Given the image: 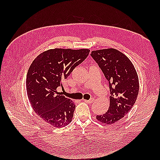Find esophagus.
Instances as JSON below:
<instances>
[{
    "mask_svg": "<svg viewBox=\"0 0 160 160\" xmlns=\"http://www.w3.org/2000/svg\"><path fill=\"white\" fill-rule=\"evenodd\" d=\"M84 100V102H85L89 103V104L93 103V102H94V99H93V98H91V99L89 100Z\"/></svg>",
    "mask_w": 160,
    "mask_h": 160,
    "instance_id": "obj_1",
    "label": "esophagus"
}]
</instances>
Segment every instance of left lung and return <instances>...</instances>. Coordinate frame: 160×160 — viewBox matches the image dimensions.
I'll use <instances>...</instances> for the list:
<instances>
[{
    "label": "left lung",
    "instance_id": "8db88e82",
    "mask_svg": "<svg viewBox=\"0 0 160 160\" xmlns=\"http://www.w3.org/2000/svg\"><path fill=\"white\" fill-rule=\"evenodd\" d=\"M91 56L108 82L111 93L107 112L98 115L96 119L102 123L113 124L124 118L136 101L139 92L136 70L131 60L117 49L93 51Z\"/></svg>",
    "mask_w": 160,
    "mask_h": 160
}]
</instances>
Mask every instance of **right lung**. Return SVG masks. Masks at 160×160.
Here are the masks:
<instances>
[{
	"instance_id": "right-lung-1",
	"label": "right lung",
	"mask_w": 160,
	"mask_h": 160,
	"mask_svg": "<svg viewBox=\"0 0 160 160\" xmlns=\"http://www.w3.org/2000/svg\"><path fill=\"white\" fill-rule=\"evenodd\" d=\"M89 52L87 49H49L39 54L29 67L26 79L29 102L35 113L54 127L69 124L76 108L57 88H63L62 81L87 58Z\"/></svg>"
}]
</instances>
